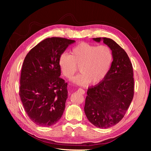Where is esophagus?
<instances>
[{
  "label": "esophagus",
  "mask_w": 151,
  "mask_h": 151,
  "mask_svg": "<svg viewBox=\"0 0 151 151\" xmlns=\"http://www.w3.org/2000/svg\"><path fill=\"white\" fill-rule=\"evenodd\" d=\"M77 92L79 93H81V94H84L85 93V91H84V90H83V89H81V88L78 89V90H77Z\"/></svg>",
  "instance_id": "1"
}]
</instances>
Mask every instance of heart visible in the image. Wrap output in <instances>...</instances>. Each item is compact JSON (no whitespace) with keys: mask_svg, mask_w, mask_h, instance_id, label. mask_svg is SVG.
Here are the masks:
<instances>
[{"mask_svg":"<svg viewBox=\"0 0 151 151\" xmlns=\"http://www.w3.org/2000/svg\"><path fill=\"white\" fill-rule=\"evenodd\" d=\"M113 53L106 45H91L81 43L73 47L70 55L60 54L58 65L62 74L70 78L76 72L79 67L81 73L71 79L73 83L83 86L97 84L101 81L111 67Z\"/></svg>","mask_w":151,"mask_h":151,"instance_id":"b5f03b06","label":"heart"}]
</instances>
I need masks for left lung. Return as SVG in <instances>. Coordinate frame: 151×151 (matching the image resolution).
I'll list each match as a JSON object with an SVG mask.
<instances>
[{
  "label": "left lung",
  "instance_id": "left-lung-1",
  "mask_svg": "<svg viewBox=\"0 0 151 151\" xmlns=\"http://www.w3.org/2000/svg\"><path fill=\"white\" fill-rule=\"evenodd\" d=\"M93 40L98 43L103 41L109 47L113 62L104 80L88 89L84 112L95 127L107 129L122 119L133 99V68L125 50L115 41L107 38Z\"/></svg>",
  "mask_w": 151,
  "mask_h": 151
}]
</instances>
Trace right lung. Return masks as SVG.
Instances as JSON below:
<instances>
[{
  "label": "right lung",
  "mask_w": 151,
  "mask_h": 151,
  "mask_svg": "<svg viewBox=\"0 0 151 151\" xmlns=\"http://www.w3.org/2000/svg\"><path fill=\"white\" fill-rule=\"evenodd\" d=\"M74 40L48 38L26 55L22 64L19 96L31 120L50 127L60 119L68 98L67 84L60 76L58 58Z\"/></svg>",
  "instance_id": "add662e5"
}]
</instances>
